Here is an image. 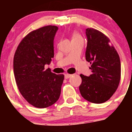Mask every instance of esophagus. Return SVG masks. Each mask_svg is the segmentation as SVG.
Segmentation results:
<instances>
[{"label": "esophagus", "instance_id": "34e87169", "mask_svg": "<svg viewBox=\"0 0 132 132\" xmlns=\"http://www.w3.org/2000/svg\"><path fill=\"white\" fill-rule=\"evenodd\" d=\"M72 75H69V74H66V75H64V78L65 79H69V78H71V76H72Z\"/></svg>", "mask_w": 132, "mask_h": 132}]
</instances>
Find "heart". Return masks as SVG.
Masks as SVG:
<instances>
[{
  "mask_svg": "<svg viewBox=\"0 0 132 132\" xmlns=\"http://www.w3.org/2000/svg\"><path fill=\"white\" fill-rule=\"evenodd\" d=\"M78 37H80L79 35H78V34H75V35H73V37H72V38H78Z\"/></svg>",
  "mask_w": 132,
  "mask_h": 132,
  "instance_id": "b5f03b06",
  "label": "heart"
}]
</instances>
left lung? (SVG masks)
I'll return each instance as SVG.
<instances>
[{
  "label": "left lung",
  "instance_id": "obj_1",
  "mask_svg": "<svg viewBox=\"0 0 132 132\" xmlns=\"http://www.w3.org/2000/svg\"><path fill=\"white\" fill-rule=\"evenodd\" d=\"M87 47L86 60L91 64L92 74L81 75V94L86 100L94 104L108 101L116 91L121 75L120 60L109 39L94 28H86Z\"/></svg>",
  "mask_w": 132,
  "mask_h": 132
}]
</instances>
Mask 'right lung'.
<instances>
[{
  "label": "right lung",
  "mask_w": 132,
  "mask_h": 132,
  "mask_svg": "<svg viewBox=\"0 0 132 132\" xmlns=\"http://www.w3.org/2000/svg\"><path fill=\"white\" fill-rule=\"evenodd\" d=\"M57 27L46 26L31 31L19 44L13 58V72L21 94L37 108H46L60 98L63 75L45 69L54 57Z\"/></svg>",
  "instance_id": "obj_1"
}]
</instances>
